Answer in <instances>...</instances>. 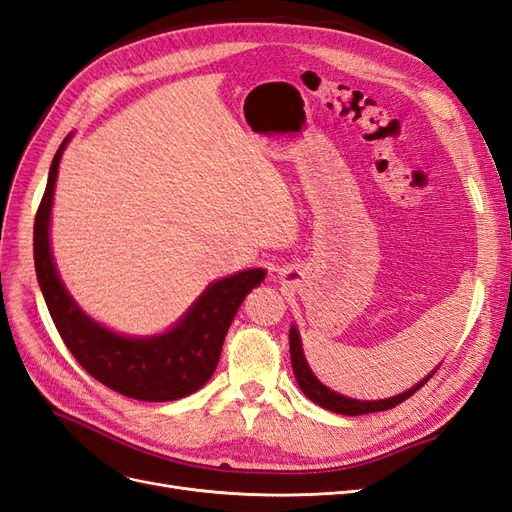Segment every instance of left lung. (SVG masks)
<instances>
[{
	"instance_id": "8db88e82",
	"label": "left lung",
	"mask_w": 512,
	"mask_h": 512,
	"mask_svg": "<svg viewBox=\"0 0 512 512\" xmlns=\"http://www.w3.org/2000/svg\"><path fill=\"white\" fill-rule=\"evenodd\" d=\"M290 361H292V371H294V378H297V384L301 386V391L305 397H309L324 410H331L337 414H346V416H359V414H369V412H382V410H391L395 406H399L401 401H406L410 395H414L421 386L436 374L438 367L427 374L421 382L414 384L412 389L399 393L395 397L389 399H378V401H361V399H352V397H344L335 391H331L329 386H324L316 376L314 371L309 369L307 361H305V354H303V344H301V335L297 331V327H290Z\"/></svg>"
}]
</instances>
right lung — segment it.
Segmentation results:
<instances>
[{
    "label": "right lung",
    "mask_w": 512,
    "mask_h": 512,
    "mask_svg": "<svg viewBox=\"0 0 512 512\" xmlns=\"http://www.w3.org/2000/svg\"><path fill=\"white\" fill-rule=\"evenodd\" d=\"M59 145L34 222V265L42 297L74 359L108 389L141 401H173L196 393L218 367L224 337L245 294L265 280V269H247L211 282L175 327L132 337L111 331L87 316L72 299L51 252V209L61 153Z\"/></svg>",
    "instance_id": "obj_1"
}]
</instances>
